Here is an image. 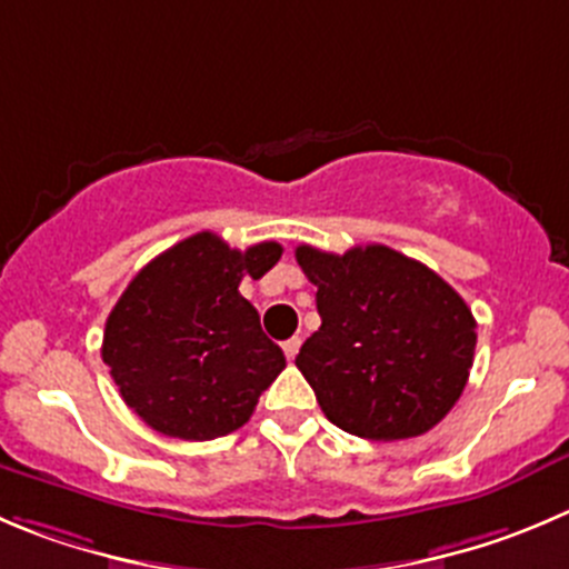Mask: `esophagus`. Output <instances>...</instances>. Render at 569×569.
Masks as SVG:
<instances>
[{
    "instance_id": "obj_1",
    "label": "esophagus",
    "mask_w": 569,
    "mask_h": 569,
    "mask_svg": "<svg viewBox=\"0 0 569 569\" xmlns=\"http://www.w3.org/2000/svg\"><path fill=\"white\" fill-rule=\"evenodd\" d=\"M299 349H301V340L299 338H290V340H284V343H281V351H284V357H288L290 362L296 360Z\"/></svg>"
}]
</instances>
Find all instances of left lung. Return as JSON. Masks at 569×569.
<instances>
[{
    "label": "left lung",
    "instance_id": "left-lung-1",
    "mask_svg": "<svg viewBox=\"0 0 569 569\" xmlns=\"http://www.w3.org/2000/svg\"><path fill=\"white\" fill-rule=\"evenodd\" d=\"M296 262L318 288L321 316L296 366L332 425L399 441L450 413L467 388L478 323L436 270L388 246H299Z\"/></svg>",
    "mask_w": 569,
    "mask_h": 569
}]
</instances>
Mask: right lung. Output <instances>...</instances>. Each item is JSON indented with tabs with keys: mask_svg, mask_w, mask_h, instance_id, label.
Segmentation results:
<instances>
[{
	"mask_svg": "<svg viewBox=\"0 0 569 569\" xmlns=\"http://www.w3.org/2000/svg\"><path fill=\"white\" fill-rule=\"evenodd\" d=\"M279 242L237 251L212 231L144 264L102 332V362L128 408L156 432L212 441L251 419L284 355L240 296L242 276L268 273Z\"/></svg>",
	"mask_w": 569,
	"mask_h": 569,
	"instance_id": "add662e5",
	"label": "right lung"
}]
</instances>
